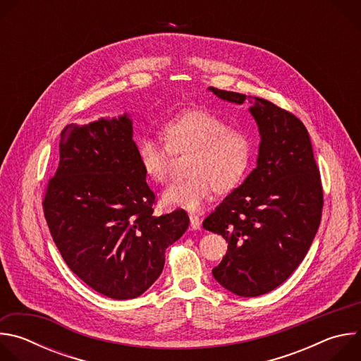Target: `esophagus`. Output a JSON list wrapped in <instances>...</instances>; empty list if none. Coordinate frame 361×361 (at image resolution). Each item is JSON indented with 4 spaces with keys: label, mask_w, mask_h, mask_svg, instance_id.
Segmentation results:
<instances>
[{
    "label": "esophagus",
    "mask_w": 361,
    "mask_h": 361,
    "mask_svg": "<svg viewBox=\"0 0 361 361\" xmlns=\"http://www.w3.org/2000/svg\"><path fill=\"white\" fill-rule=\"evenodd\" d=\"M190 226L192 230H200V227H201V220L194 213H190Z\"/></svg>",
    "instance_id": "1"
}]
</instances>
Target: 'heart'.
Here are the masks:
<instances>
[{"label":"heart","mask_w":361,"mask_h":361,"mask_svg":"<svg viewBox=\"0 0 361 361\" xmlns=\"http://www.w3.org/2000/svg\"><path fill=\"white\" fill-rule=\"evenodd\" d=\"M163 141L144 135L138 140L137 156L145 174L156 181L170 176L173 151L191 149L187 171L170 184L161 195L166 207L198 210L213 188L230 191L244 178L251 161L250 137L237 128H227L224 120L207 110H187L171 117L163 127Z\"/></svg>","instance_id":"obj_1"}]
</instances>
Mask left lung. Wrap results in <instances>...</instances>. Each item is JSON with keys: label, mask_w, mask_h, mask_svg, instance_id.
<instances>
[{"label": "left lung", "mask_w": 361, "mask_h": 361, "mask_svg": "<svg viewBox=\"0 0 361 361\" xmlns=\"http://www.w3.org/2000/svg\"><path fill=\"white\" fill-rule=\"evenodd\" d=\"M209 91L238 106L247 99L260 133L257 167L202 223L228 241L214 279L237 295L257 297L283 284L310 248L322 220L320 173L295 116L259 97Z\"/></svg>", "instance_id": "left-lung-1"}]
</instances>
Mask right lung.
Segmentation results:
<instances>
[{"label": "right lung", "instance_id": "right-lung-1", "mask_svg": "<svg viewBox=\"0 0 361 361\" xmlns=\"http://www.w3.org/2000/svg\"><path fill=\"white\" fill-rule=\"evenodd\" d=\"M133 140L128 113L70 124L44 214L70 270L114 300L141 295L164 269V252L188 228L184 210L154 216V192Z\"/></svg>", "mask_w": 361, "mask_h": 361}]
</instances>
